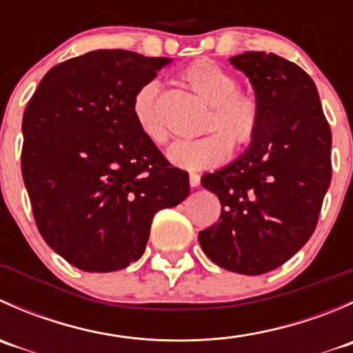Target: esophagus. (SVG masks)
Returning a JSON list of instances; mask_svg holds the SVG:
<instances>
[{
	"label": "esophagus",
	"instance_id": "34e87169",
	"mask_svg": "<svg viewBox=\"0 0 353 353\" xmlns=\"http://www.w3.org/2000/svg\"><path fill=\"white\" fill-rule=\"evenodd\" d=\"M199 183H201V181H199L198 174H190V184H191V188H198Z\"/></svg>",
	"mask_w": 353,
	"mask_h": 353
}]
</instances>
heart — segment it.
<instances>
[{"label":"heart","instance_id":"1","mask_svg":"<svg viewBox=\"0 0 353 353\" xmlns=\"http://www.w3.org/2000/svg\"><path fill=\"white\" fill-rule=\"evenodd\" d=\"M183 81L210 105V116L199 140L179 141L170 147L167 159L179 169L196 172L220 165L229 148L241 150L254 141L261 110L251 92L237 88V78L210 59H199L183 71ZM160 81L152 80L137 92L133 116L141 133L155 145H165L169 131L160 110Z\"/></svg>","mask_w":353,"mask_h":353}]
</instances>
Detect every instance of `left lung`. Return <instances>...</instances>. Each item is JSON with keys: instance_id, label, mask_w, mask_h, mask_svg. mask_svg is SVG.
I'll return each mask as SVG.
<instances>
[{"instance_id": "8db88e82", "label": "left lung", "mask_w": 353, "mask_h": 353, "mask_svg": "<svg viewBox=\"0 0 353 353\" xmlns=\"http://www.w3.org/2000/svg\"><path fill=\"white\" fill-rule=\"evenodd\" d=\"M229 61L251 81L261 121L243 155L201 177L222 213L198 241L223 270L261 275L314 232L331 183V130L318 88L301 66L258 51Z\"/></svg>"}]
</instances>
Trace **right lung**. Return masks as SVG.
<instances>
[{"label": "right lung", "mask_w": 353, "mask_h": 353, "mask_svg": "<svg viewBox=\"0 0 353 353\" xmlns=\"http://www.w3.org/2000/svg\"><path fill=\"white\" fill-rule=\"evenodd\" d=\"M170 58L99 49L46 73L23 112L22 176L49 248L83 272L138 261L154 215L190 194L138 128L133 99Z\"/></svg>", "instance_id": "1"}]
</instances>
